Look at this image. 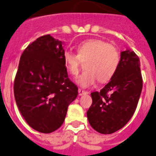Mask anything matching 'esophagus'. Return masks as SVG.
Listing matches in <instances>:
<instances>
[{
	"label": "esophagus",
	"instance_id": "1",
	"mask_svg": "<svg viewBox=\"0 0 156 156\" xmlns=\"http://www.w3.org/2000/svg\"><path fill=\"white\" fill-rule=\"evenodd\" d=\"M78 93H79V95H83V94H87L88 92L87 91H85V90H81V89H79L78 90Z\"/></svg>",
	"mask_w": 156,
	"mask_h": 156
}]
</instances>
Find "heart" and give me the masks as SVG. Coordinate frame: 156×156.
I'll return each instance as SVG.
<instances>
[{"label":"heart","mask_w":156,"mask_h":156,"mask_svg":"<svg viewBox=\"0 0 156 156\" xmlns=\"http://www.w3.org/2000/svg\"><path fill=\"white\" fill-rule=\"evenodd\" d=\"M63 59L69 73L76 76L80 70L81 62H86L84 71L76 80L82 87H89L99 82L112 79L119 68L120 55L115 47L99 39L83 41L77 46V55L65 51Z\"/></svg>","instance_id":"heart-1"}]
</instances>
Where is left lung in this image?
<instances>
[{
	"label": "left lung",
	"instance_id": "8db88e82",
	"mask_svg": "<svg viewBox=\"0 0 156 156\" xmlns=\"http://www.w3.org/2000/svg\"><path fill=\"white\" fill-rule=\"evenodd\" d=\"M138 56L133 51H121L119 68L100 90L90 94L92 105L88 121L96 131L110 134L119 130L131 119L142 90Z\"/></svg>",
	"mask_w": 156,
	"mask_h": 156
}]
</instances>
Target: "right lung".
<instances>
[{"label": "right lung", "instance_id": "right-lung-1", "mask_svg": "<svg viewBox=\"0 0 156 156\" xmlns=\"http://www.w3.org/2000/svg\"><path fill=\"white\" fill-rule=\"evenodd\" d=\"M64 42L51 35L37 38L23 51L14 82L18 108L41 133L58 129L78 88L69 80L63 59Z\"/></svg>", "mask_w": 156, "mask_h": 156}]
</instances>
